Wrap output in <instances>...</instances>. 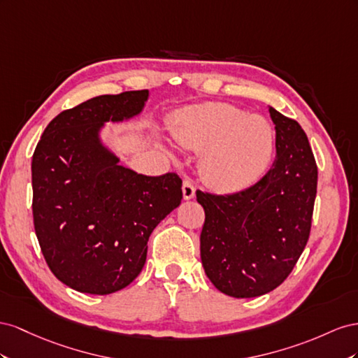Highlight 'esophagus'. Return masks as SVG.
Returning <instances> with one entry per match:
<instances>
[{"mask_svg": "<svg viewBox=\"0 0 358 358\" xmlns=\"http://www.w3.org/2000/svg\"><path fill=\"white\" fill-rule=\"evenodd\" d=\"M195 192H196V187L193 185V181L185 177V180H182V198L185 199L195 198Z\"/></svg>", "mask_w": 358, "mask_h": 358, "instance_id": "34e87169", "label": "esophagus"}]
</instances>
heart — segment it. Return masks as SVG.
I'll return each instance as SVG.
<instances>
[{
    "label": "heart",
    "mask_w": 358,
    "mask_h": 358,
    "mask_svg": "<svg viewBox=\"0 0 358 358\" xmlns=\"http://www.w3.org/2000/svg\"><path fill=\"white\" fill-rule=\"evenodd\" d=\"M178 145L203 151L202 171L214 187L237 190L250 186L268 169L275 134L270 122L231 103L187 109L173 130Z\"/></svg>",
    "instance_id": "obj_1"
}]
</instances>
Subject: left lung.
I'll use <instances>...</instances> for the list:
<instances>
[{"mask_svg": "<svg viewBox=\"0 0 358 358\" xmlns=\"http://www.w3.org/2000/svg\"><path fill=\"white\" fill-rule=\"evenodd\" d=\"M273 166L253 186L229 193L196 190L206 211L201 259L211 283L236 299L264 295L288 278L309 240L318 168L297 121L270 108Z\"/></svg>", "mask_w": 358, "mask_h": 358, "instance_id": "8db88e82", "label": "left lung"}]
</instances>
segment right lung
<instances>
[{"label": "right lung", "mask_w": 358, "mask_h": 358, "mask_svg": "<svg viewBox=\"0 0 358 358\" xmlns=\"http://www.w3.org/2000/svg\"><path fill=\"white\" fill-rule=\"evenodd\" d=\"M147 99L148 90L90 99L58 114L36 147V236L48 267L71 289L126 288L144 267L152 229L181 203L176 172L136 173L99 138L106 121L138 115Z\"/></svg>", "instance_id": "1"}]
</instances>
